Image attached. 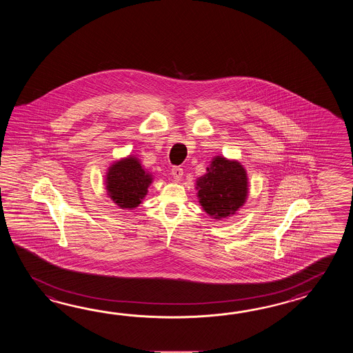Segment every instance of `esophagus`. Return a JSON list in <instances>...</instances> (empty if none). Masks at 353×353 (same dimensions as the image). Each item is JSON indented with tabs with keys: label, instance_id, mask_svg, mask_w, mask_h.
I'll use <instances>...</instances> for the list:
<instances>
[{
	"label": "esophagus",
	"instance_id": "esophagus-1",
	"mask_svg": "<svg viewBox=\"0 0 353 353\" xmlns=\"http://www.w3.org/2000/svg\"><path fill=\"white\" fill-rule=\"evenodd\" d=\"M172 174H173L174 179L176 180V181H180L181 178H183V169L179 168V166H174L173 169H172Z\"/></svg>",
	"mask_w": 353,
	"mask_h": 353
}]
</instances>
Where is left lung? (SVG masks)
Masks as SVG:
<instances>
[{"mask_svg": "<svg viewBox=\"0 0 353 353\" xmlns=\"http://www.w3.org/2000/svg\"><path fill=\"white\" fill-rule=\"evenodd\" d=\"M195 189L203 210L221 221L236 214L248 201V172L240 161L217 155L195 181Z\"/></svg>", "mask_w": 353, "mask_h": 353, "instance_id": "obj_1", "label": "left lung"}]
</instances>
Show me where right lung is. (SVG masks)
<instances>
[{
    "mask_svg": "<svg viewBox=\"0 0 353 353\" xmlns=\"http://www.w3.org/2000/svg\"><path fill=\"white\" fill-rule=\"evenodd\" d=\"M107 195L121 210H135L148 194L154 175L136 155L113 161L105 175Z\"/></svg>",
    "mask_w": 353,
    "mask_h": 353,
    "instance_id": "add662e5",
    "label": "right lung"
}]
</instances>
